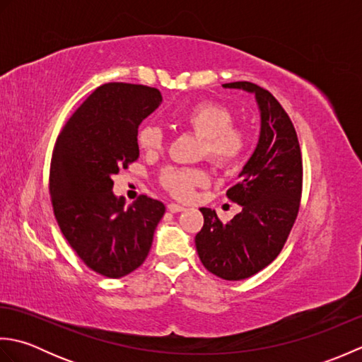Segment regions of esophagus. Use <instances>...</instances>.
Masks as SVG:
<instances>
[{
    "mask_svg": "<svg viewBox=\"0 0 362 362\" xmlns=\"http://www.w3.org/2000/svg\"><path fill=\"white\" fill-rule=\"evenodd\" d=\"M168 210L171 211V213H179V211L185 210V206L179 205V204H168Z\"/></svg>",
    "mask_w": 362,
    "mask_h": 362,
    "instance_id": "obj_1",
    "label": "esophagus"
}]
</instances>
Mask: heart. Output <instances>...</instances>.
<instances>
[{
	"instance_id": "heart-1",
	"label": "heart",
	"mask_w": 362,
	"mask_h": 362,
	"mask_svg": "<svg viewBox=\"0 0 362 362\" xmlns=\"http://www.w3.org/2000/svg\"><path fill=\"white\" fill-rule=\"evenodd\" d=\"M233 112L219 103H201L191 109L183 122L204 138V156L221 169H232L241 163L249 148V130L233 124ZM138 144L148 153L161 152L165 134L157 124H144L138 130ZM210 175L199 168H168L161 174V185L174 197L187 201L199 187L209 185Z\"/></svg>"
}]
</instances>
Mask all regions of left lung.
Masks as SVG:
<instances>
[{
    "instance_id": "1",
    "label": "left lung",
    "mask_w": 362,
    "mask_h": 362,
    "mask_svg": "<svg viewBox=\"0 0 362 362\" xmlns=\"http://www.w3.org/2000/svg\"><path fill=\"white\" fill-rule=\"evenodd\" d=\"M255 93L261 132L255 152L227 191L243 206L230 222L201 209L204 227L196 235L202 264L219 279L236 281L263 271L280 255L297 219L303 163L294 124L272 93L247 81L224 83Z\"/></svg>"
}]
</instances>
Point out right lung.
Masks as SVG:
<instances>
[{
    "instance_id": "right-lung-1",
    "label": "right lung",
    "mask_w": 362,
    "mask_h": 362,
    "mask_svg": "<svg viewBox=\"0 0 362 362\" xmlns=\"http://www.w3.org/2000/svg\"><path fill=\"white\" fill-rule=\"evenodd\" d=\"M161 103L157 88L109 82L98 87L66 121L54 144L51 204L60 232L83 264L121 279L151 250L165 205L140 196L126 209L113 194V174L140 156L138 126Z\"/></svg>"
}]
</instances>
